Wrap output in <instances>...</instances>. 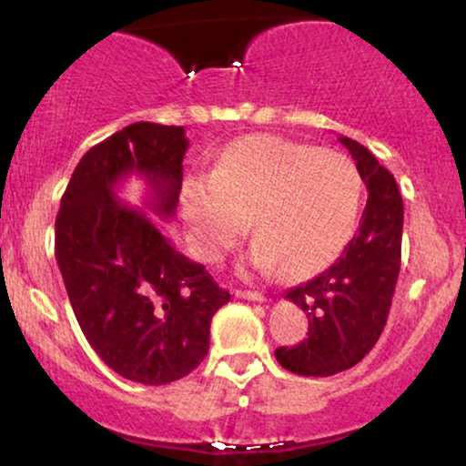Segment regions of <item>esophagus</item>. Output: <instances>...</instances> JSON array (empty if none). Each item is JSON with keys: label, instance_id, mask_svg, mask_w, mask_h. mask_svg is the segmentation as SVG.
<instances>
[{"label": "esophagus", "instance_id": "obj_1", "mask_svg": "<svg viewBox=\"0 0 466 466\" xmlns=\"http://www.w3.org/2000/svg\"><path fill=\"white\" fill-rule=\"evenodd\" d=\"M237 298H243V300H251V302H265V296L260 291H237Z\"/></svg>", "mask_w": 466, "mask_h": 466}]
</instances>
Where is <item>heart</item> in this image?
<instances>
[{"instance_id": "1", "label": "heart", "mask_w": 466, "mask_h": 466, "mask_svg": "<svg viewBox=\"0 0 466 466\" xmlns=\"http://www.w3.org/2000/svg\"><path fill=\"white\" fill-rule=\"evenodd\" d=\"M363 179L349 155L287 140L249 136L221 153L210 177L181 190V212L197 254L217 263L249 228L245 267L293 278L329 267L355 234Z\"/></svg>"}]
</instances>
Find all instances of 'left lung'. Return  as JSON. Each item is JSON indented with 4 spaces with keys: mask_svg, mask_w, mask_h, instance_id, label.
Returning <instances> with one entry per match:
<instances>
[{
    "mask_svg": "<svg viewBox=\"0 0 466 466\" xmlns=\"http://www.w3.org/2000/svg\"><path fill=\"white\" fill-rule=\"evenodd\" d=\"M368 188L360 229L329 269L285 298L307 311L309 337L276 360L302 377H330L360 363L386 326L400 269L403 199L397 181L360 142L341 136Z\"/></svg>",
    "mask_w": 466,
    "mask_h": 466,
    "instance_id": "left-lung-1",
    "label": "left lung"
}]
</instances>
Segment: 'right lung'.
<instances>
[{
    "mask_svg": "<svg viewBox=\"0 0 466 466\" xmlns=\"http://www.w3.org/2000/svg\"><path fill=\"white\" fill-rule=\"evenodd\" d=\"M186 151L184 127H125L83 155L56 215V263L80 330L111 370L144 386L195 370L212 318L229 302L143 210L175 217ZM131 174L147 184L143 208L116 197Z\"/></svg>",
    "mask_w": 466,
    "mask_h": 466,
    "instance_id": "1",
    "label": "right lung"
}]
</instances>
